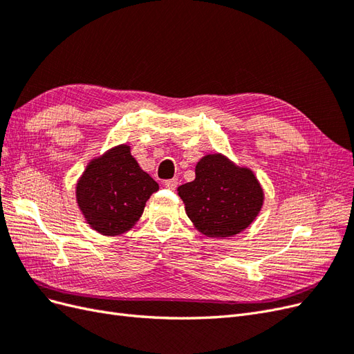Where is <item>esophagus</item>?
Masks as SVG:
<instances>
[{"instance_id": "obj_1", "label": "esophagus", "mask_w": 354, "mask_h": 354, "mask_svg": "<svg viewBox=\"0 0 354 354\" xmlns=\"http://www.w3.org/2000/svg\"><path fill=\"white\" fill-rule=\"evenodd\" d=\"M164 185H165V187L169 189V190H176L177 185H178V180H177V178H169V180L165 181Z\"/></svg>"}]
</instances>
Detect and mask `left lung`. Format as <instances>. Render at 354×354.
<instances>
[{"mask_svg": "<svg viewBox=\"0 0 354 354\" xmlns=\"http://www.w3.org/2000/svg\"><path fill=\"white\" fill-rule=\"evenodd\" d=\"M196 178L178 187L189 218L211 238L233 236L250 226L263 205V190L250 169L221 155H207Z\"/></svg>", "mask_w": 354, "mask_h": 354, "instance_id": "left-lung-1", "label": "left lung"}]
</instances>
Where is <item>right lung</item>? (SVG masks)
<instances>
[{
  "mask_svg": "<svg viewBox=\"0 0 354 354\" xmlns=\"http://www.w3.org/2000/svg\"><path fill=\"white\" fill-rule=\"evenodd\" d=\"M159 189L138 167L130 147L118 146L94 159L77 186V201L91 227L102 234H120L143 214L146 201Z\"/></svg>",
  "mask_w": 354,
  "mask_h": 354,
  "instance_id": "add662e5",
  "label": "right lung"
}]
</instances>
